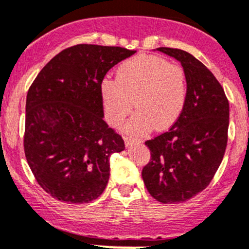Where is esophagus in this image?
<instances>
[{"mask_svg":"<svg viewBox=\"0 0 249 249\" xmlns=\"http://www.w3.org/2000/svg\"><path fill=\"white\" fill-rule=\"evenodd\" d=\"M124 140H125V143H126V145L133 144V143H142V140H141V138L131 137V136H125Z\"/></svg>","mask_w":249,"mask_h":249,"instance_id":"1","label":"esophagus"}]
</instances>
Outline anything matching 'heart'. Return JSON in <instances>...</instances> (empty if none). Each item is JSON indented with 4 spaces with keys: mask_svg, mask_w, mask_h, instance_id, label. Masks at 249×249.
Masks as SVG:
<instances>
[{
    "mask_svg": "<svg viewBox=\"0 0 249 249\" xmlns=\"http://www.w3.org/2000/svg\"><path fill=\"white\" fill-rule=\"evenodd\" d=\"M105 117L119 125L133 109L137 113L126 125L127 131H162L174 124L187 96L185 70L153 54H137L117 69L116 80L105 77L100 86ZM135 101L133 102V100Z\"/></svg>",
    "mask_w": 249,
    "mask_h": 249,
    "instance_id": "1",
    "label": "heart"
}]
</instances>
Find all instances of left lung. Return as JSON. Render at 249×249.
Wrapping results in <instances>:
<instances>
[{"instance_id":"obj_1","label":"left lung","mask_w":249,"mask_h":249,"mask_svg":"<svg viewBox=\"0 0 249 249\" xmlns=\"http://www.w3.org/2000/svg\"><path fill=\"white\" fill-rule=\"evenodd\" d=\"M158 51L181 63L187 96L171 129L145 142L151 159L142 178L148 192L160 203H182L209 186L223 160L229 103L217 78L196 57L179 49Z\"/></svg>"}]
</instances>
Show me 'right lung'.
Listing matches in <instances>:
<instances>
[{
    "instance_id": "right-lung-1",
    "label": "right lung",
    "mask_w": 249,
    "mask_h": 249,
    "mask_svg": "<svg viewBox=\"0 0 249 249\" xmlns=\"http://www.w3.org/2000/svg\"><path fill=\"white\" fill-rule=\"evenodd\" d=\"M136 51L78 44L53 57L26 99L23 149L40 187L56 199H96L109 178V158L125 149L104 118L101 81Z\"/></svg>"
}]
</instances>
